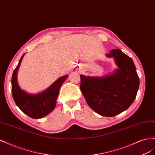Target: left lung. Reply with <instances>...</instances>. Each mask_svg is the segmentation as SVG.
<instances>
[{
    "instance_id": "obj_1",
    "label": "left lung",
    "mask_w": 155,
    "mask_h": 155,
    "mask_svg": "<svg viewBox=\"0 0 155 155\" xmlns=\"http://www.w3.org/2000/svg\"><path fill=\"white\" fill-rule=\"evenodd\" d=\"M106 56L113 58L118 68L103 77L80 75V89L93 110L103 116L112 117L133 104L140 80L133 59L120 49L112 50Z\"/></svg>"
}]
</instances>
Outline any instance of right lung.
<instances>
[{
	"label": "right lung",
	"mask_w": 155,
	"mask_h": 155,
	"mask_svg": "<svg viewBox=\"0 0 155 155\" xmlns=\"http://www.w3.org/2000/svg\"><path fill=\"white\" fill-rule=\"evenodd\" d=\"M25 54L22 57L14 70L12 78V92L13 100L19 109L31 118L39 119L48 114L56 105L59 89L68 75L58 79L45 91L36 94H31L20 88L17 82V72Z\"/></svg>",
	"instance_id": "1"
}]
</instances>
